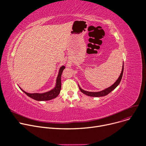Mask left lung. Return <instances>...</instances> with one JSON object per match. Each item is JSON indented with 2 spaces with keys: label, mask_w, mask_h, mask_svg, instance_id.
<instances>
[{
  "label": "left lung",
  "mask_w": 146,
  "mask_h": 146,
  "mask_svg": "<svg viewBox=\"0 0 146 146\" xmlns=\"http://www.w3.org/2000/svg\"><path fill=\"white\" fill-rule=\"evenodd\" d=\"M123 65H122V71L121 73L119 76V77L118 78V79L117 80V81L114 83V84L111 86L110 87L103 90L102 91H98V92H90V91H85L84 90H82L80 86L78 84V87L80 90L81 91V92H82L83 94H84L85 95H87V96H92V97H101V96H106L108 94H109L110 92H111L112 91H113L119 84V82L122 79V74H123Z\"/></svg>",
  "instance_id": "1"
}]
</instances>
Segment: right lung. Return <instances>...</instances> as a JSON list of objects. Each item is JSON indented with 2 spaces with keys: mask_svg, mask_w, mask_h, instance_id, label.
I'll list each match as a JSON object with an SVG mask.
<instances>
[{
  "mask_svg": "<svg viewBox=\"0 0 146 146\" xmlns=\"http://www.w3.org/2000/svg\"><path fill=\"white\" fill-rule=\"evenodd\" d=\"M65 69V66H62L59 70L58 74L56 80V84L55 87L51 90L49 91L44 93H28L24 91L21 88L19 87V88L21 90L27 95L32 99L37 100V101H46L50 100L52 99L56 98L60 93L61 89V75L62 74V72Z\"/></svg>",
  "mask_w": 146,
  "mask_h": 146,
  "instance_id": "add662e5",
  "label": "right lung"
}]
</instances>
